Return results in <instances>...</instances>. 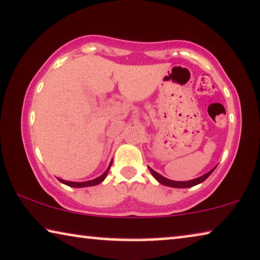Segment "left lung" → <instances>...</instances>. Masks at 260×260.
Listing matches in <instances>:
<instances>
[{"mask_svg":"<svg viewBox=\"0 0 260 260\" xmlns=\"http://www.w3.org/2000/svg\"><path fill=\"white\" fill-rule=\"evenodd\" d=\"M214 169H216V168H214ZM214 169H212L211 171H209L208 174H205L204 176L199 177V178H196L193 180H187V182H175V180H170V179L165 178V177H163L161 175L157 174V172L153 171L151 168H149V170L152 174V176L158 180V182H159L160 184H163V185H167V186H170V187H179V189H183V187H191V186L197 185V184H199V183H203L210 175L212 174Z\"/></svg>","mask_w":260,"mask_h":260,"instance_id":"left-lung-1","label":"left lung"}]
</instances>
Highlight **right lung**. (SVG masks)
Segmentation results:
<instances>
[{"mask_svg":"<svg viewBox=\"0 0 260 260\" xmlns=\"http://www.w3.org/2000/svg\"><path fill=\"white\" fill-rule=\"evenodd\" d=\"M111 164H112V161L110 163V165H109V168L107 169V171H105L102 176H100L99 178H96V179L88 180V182H82V183H76V182H67V180H63V179H59V178H58V180H59V182H61V183L66 184V185H68V186H71V187H85V186L97 185V184H100L101 182H103L105 177H107V175H108V171L110 170Z\"/></svg>","mask_w":260,"mask_h":260,"instance_id":"add662e5","label":"right lung"}]
</instances>
